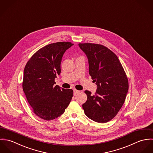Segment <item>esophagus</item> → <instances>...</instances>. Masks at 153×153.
<instances>
[{
    "mask_svg": "<svg viewBox=\"0 0 153 153\" xmlns=\"http://www.w3.org/2000/svg\"><path fill=\"white\" fill-rule=\"evenodd\" d=\"M79 92H80L79 91H78V90H76V89H74V95H75L79 93Z\"/></svg>",
    "mask_w": 153,
    "mask_h": 153,
    "instance_id": "34e87169",
    "label": "esophagus"
}]
</instances>
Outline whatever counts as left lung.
Returning <instances> with one entry per match:
<instances>
[{
	"mask_svg": "<svg viewBox=\"0 0 153 153\" xmlns=\"http://www.w3.org/2000/svg\"><path fill=\"white\" fill-rule=\"evenodd\" d=\"M78 45L87 56L89 74L97 85L94 95L85 91L87 100L82 108L91 120L107 123L124 103L128 91V78L118 57L108 48L89 43Z\"/></svg>",
	"mask_w": 153,
	"mask_h": 153,
	"instance_id": "1",
	"label": "left lung"
}]
</instances>
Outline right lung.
<instances>
[{
	"label": "right lung",
	"mask_w": 153,
	"mask_h": 153,
	"mask_svg": "<svg viewBox=\"0 0 153 153\" xmlns=\"http://www.w3.org/2000/svg\"><path fill=\"white\" fill-rule=\"evenodd\" d=\"M74 44H51L38 50L25 67L22 87L33 112L49 121L64 114L73 97V90L55 85L61 74V63L66 51Z\"/></svg>",
	"instance_id": "right-lung-1"
}]
</instances>
